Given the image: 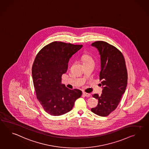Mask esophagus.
<instances>
[{
  "mask_svg": "<svg viewBox=\"0 0 149 149\" xmlns=\"http://www.w3.org/2000/svg\"><path fill=\"white\" fill-rule=\"evenodd\" d=\"M83 95L85 96V97H90L91 95L90 93H86V92H83Z\"/></svg>",
  "mask_w": 149,
  "mask_h": 149,
  "instance_id": "esophagus-1",
  "label": "esophagus"
}]
</instances>
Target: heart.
Returning a JSON list of instances; mask_svg holds the SVG:
<instances>
[{
    "label": "heart",
    "instance_id": "b5f03b06",
    "mask_svg": "<svg viewBox=\"0 0 149 149\" xmlns=\"http://www.w3.org/2000/svg\"><path fill=\"white\" fill-rule=\"evenodd\" d=\"M81 60L83 64H88L90 63H94V60L90 54H84L81 56Z\"/></svg>",
    "mask_w": 149,
    "mask_h": 149
}]
</instances>
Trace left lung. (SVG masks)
Returning <instances> with one entry per match:
<instances>
[{
    "instance_id": "obj_1",
    "label": "left lung",
    "mask_w": 149,
    "mask_h": 149,
    "mask_svg": "<svg viewBox=\"0 0 149 149\" xmlns=\"http://www.w3.org/2000/svg\"><path fill=\"white\" fill-rule=\"evenodd\" d=\"M92 46L95 47L100 55L101 70L99 79L103 90L101 95L94 94L92 97L98 99L97 107L91 111L96 115L106 117L117 107L125 91L127 83V72L125 59L122 53L110 44L97 41Z\"/></svg>"
}]
</instances>
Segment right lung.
I'll return each instance as SVG.
<instances>
[{
  "instance_id": "obj_1",
  "label": "right lung",
  "mask_w": 149,
  "mask_h": 149,
  "mask_svg": "<svg viewBox=\"0 0 149 149\" xmlns=\"http://www.w3.org/2000/svg\"><path fill=\"white\" fill-rule=\"evenodd\" d=\"M82 45L54 42L42 47L34 59L32 68L37 98L44 110L57 116L72 109L82 92L70 90L61 84V76L66 72L70 58Z\"/></svg>"
}]
</instances>
